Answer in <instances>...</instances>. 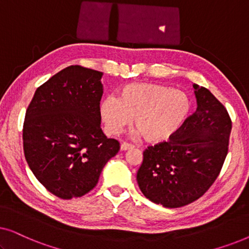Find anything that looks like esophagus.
<instances>
[{"mask_svg":"<svg viewBox=\"0 0 249 249\" xmlns=\"http://www.w3.org/2000/svg\"><path fill=\"white\" fill-rule=\"evenodd\" d=\"M134 147L131 144H128V142H122L121 146H120V149L121 151H127V149H130Z\"/></svg>","mask_w":249,"mask_h":249,"instance_id":"esophagus-1","label":"esophagus"}]
</instances>
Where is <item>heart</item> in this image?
<instances>
[{
  "mask_svg": "<svg viewBox=\"0 0 249 249\" xmlns=\"http://www.w3.org/2000/svg\"><path fill=\"white\" fill-rule=\"evenodd\" d=\"M190 100L185 91L156 84H130L120 91V97H105L101 115L111 134H119L131 124L152 142L172 137L188 118Z\"/></svg>",
  "mask_w": 249,
  "mask_h": 249,
  "instance_id": "obj_1",
  "label": "heart"
}]
</instances>
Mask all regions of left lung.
<instances>
[{
	"instance_id": "1",
	"label": "left lung",
	"mask_w": 249,
	"mask_h": 249,
	"mask_svg": "<svg viewBox=\"0 0 249 249\" xmlns=\"http://www.w3.org/2000/svg\"><path fill=\"white\" fill-rule=\"evenodd\" d=\"M195 113L168 142L149 146L137 172L146 198L169 209L195 202L212 186L228 154L231 119L205 87L193 85Z\"/></svg>"
}]
</instances>
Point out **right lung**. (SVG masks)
<instances>
[{
	"mask_svg": "<svg viewBox=\"0 0 249 249\" xmlns=\"http://www.w3.org/2000/svg\"><path fill=\"white\" fill-rule=\"evenodd\" d=\"M103 72L70 66L35 91L26 111V161L37 180L62 199L81 197L97 185L120 144L101 128Z\"/></svg>",
	"mask_w": 249,
	"mask_h": 249,
	"instance_id": "add662e5",
	"label": "right lung"
}]
</instances>
